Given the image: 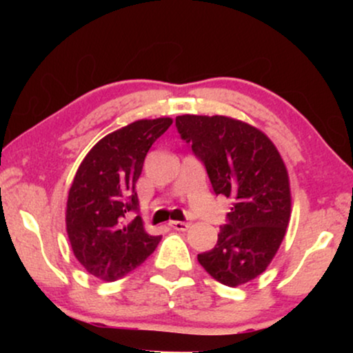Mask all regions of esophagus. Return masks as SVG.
<instances>
[{
	"label": "esophagus",
	"mask_w": 353,
	"mask_h": 353,
	"mask_svg": "<svg viewBox=\"0 0 353 353\" xmlns=\"http://www.w3.org/2000/svg\"><path fill=\"white\" fill-rule=\"evenodd\" d=\"M168 225H170L172 228L176 231H186L188 228H190V223H186V221H170Z\"/></svg>",
	"instance_id": "esophagus-1"
}]
</instances>
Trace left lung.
Returning a JSON list of instances; mask_svg holds the SVG:
<instances>
[{
    "mask_svg": "<svg viewBox=\"0 0 353 353\" xmlns=\"http://www.w3.org/2000/svg\"><path fill=\"white\" fill-rule=\"evenodd\" d=\"M176 130L204 163L215 194L233 199L215 248L197 255L207 273L236 288L262 274L291 216L286 165L267 134L225 115H178Z\"/></svg>",
    "mask_w": 353,
    "mask_h": 353,
    "instance_id": "left-lung-1",
    "label": "left lung"
}]
</instances>
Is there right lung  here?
I'll return each instance as SVG.
<instances>
[{
	"label": "right lung",
	"instance_id": "obj_1",
	"mask_svg": "<svg viewBox=\"0 0 353 353\" xmlns=\"http://www.w3.org/2000/svg\"><path fill=\"white\" fill-rule=\"evenodd\" d=\"M173 120H137L99 139L75 173L65 210L67 234L77 260L93 276L115 281L139 267L161 236L144 231L134 191L144 157Z\"/></svg>",
	"mask_w": 353,
	"mask_h": 353
}]
</instances>
